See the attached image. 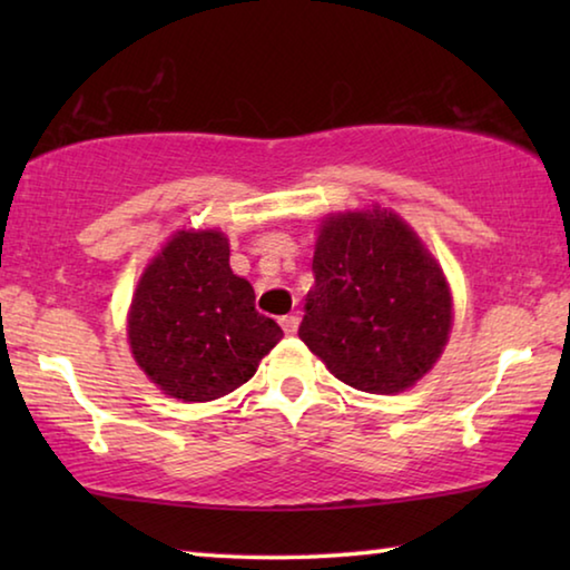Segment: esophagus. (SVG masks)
<instances>
[{
	"label": "esophagus",
	"mask_w": 570,
	"mask_h": 570,
	"mask_svg": "<svg viewBox=\"0 0 570 570\" xmlns=\"http://www.w3.org/2000/svg\"><path fill=\"white\" fill-rule=\"evenodd\" d=\"M282 330H284L288 336H294L296 330H298V314H286V316H282Z\"/></svg>",
	"instance_id": "34e87169"
}]
</instances>
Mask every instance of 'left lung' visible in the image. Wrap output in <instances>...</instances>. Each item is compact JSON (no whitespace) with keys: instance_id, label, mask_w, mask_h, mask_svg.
I'll use <instances>...</instances> for the list:
<instances>
[{"instance_id":"8db88e82","label":"left lung","mask_w":570,"mask_h":570,"mask_svg":"<svg viewBox=\"0 0 570 570\" xmlns=\"http://www.w3.org/2000/svg\"><path fill=\"white\" fill-rule=\"evenodd\" d=\"M298 336L336 380L370 394L412 387L452 326L442 268L387 208L322 220Z\"/></svg>"}]
</instances>
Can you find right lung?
I'll return each instance as SVG.
<instances>
[{
  "instance_id": "add662e5",
  "label": "right lung",
  "mask_w": 570,
  "mask_h": 570,
  "mask_svg": "<svg viewBox=\"0 0 570 570\" xmlns=\"http://www.w3.org/2000/svg\"><path fill=\"white\" fill-rule=\"evenodd\" d=\"M220 230H178L135 288L128 340L135 362L183 402H210L254 377L284 332L256 312L254 288L228 266Z\"/></svg>"
}]
</instances>
